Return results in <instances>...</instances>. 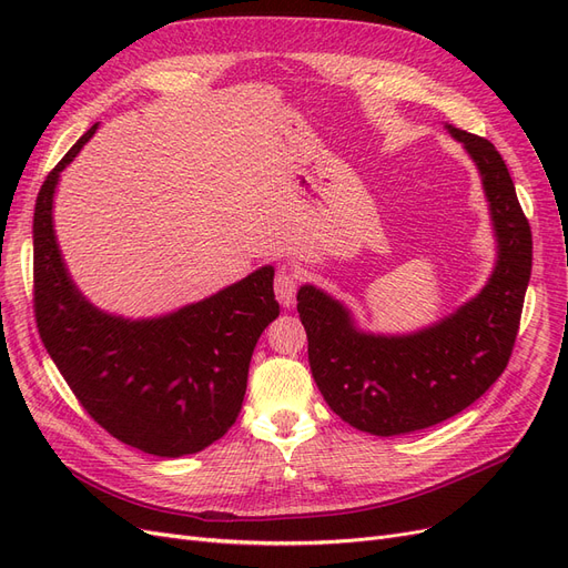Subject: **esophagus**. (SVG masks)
Returning <instances> with one entry per match:
<instances>
[{
  "instance_id": "1",
  "label": "esophagus",
  "mask_w": 568,
  "mask_h": 568,
  "mask_svg": "<svg viewBox=\"0 0 568 568\" xmlns=\"http://www.w3.org/2000/svg\"><path fill=\"white\" fill-rule=\"evenodd\" d=\"M296 288H298V274L291 267H280L277 277H274V294L284 307H291L296 301Z\"/></svg>"
}]
</instances>
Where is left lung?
Listing matches in <instances>:
<instances>
[{"label": "left lung", "instance_id": "8db88e82", "mask_svg": "<svg viewBox=\"0 0 568 568\" xmlns=\"http://www.w3.org/2000/svg\"><path fill=\"white\" fill-rule=\"evenodd\" d=\"M478 168L497 261L486 286L455 313L409 334L359 329L353 313L313 284L298 288L315 384L336 415L374 436H400L455 417L509 363L519 332L532 242L517 189L497 149L445 125Z\"/></svg>", "mask_w": 568, "mask_h": 568}]
</instances>
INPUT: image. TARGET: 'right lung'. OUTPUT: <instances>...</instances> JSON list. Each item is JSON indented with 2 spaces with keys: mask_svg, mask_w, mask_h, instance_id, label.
Instances as JSON below:
<instances>
[{
  "mask_svg": "<svg viewBox=\"0 0 568 568\" xmlns=\"http://www.w3.org/2000/svg\"><path fill=\"white\" fill-rule=\"evenodd\" d=\"M97 128L71 146L38 194L32 217L38 329L80 405L113 438L156 457L194 455L225 436L242 412L253 348L280 315L274 267L265 265L159 317L99 311L75 286L54 232L59 178Z\"/></svg>",
  "mask_w": 568,
  "mask_h": 568,
  "instance_id": "obj_1",
  "label": "right lung"
}]
</instances>
